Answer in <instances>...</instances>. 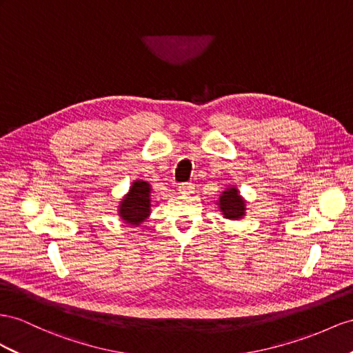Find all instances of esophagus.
<instances>
[{
  "instance_id": "34e87169",
  "label": "esophagus",
  "mask_w": 353,
  "mask_h": 353,
  "mask_svg": "<svg viewBox=\"0 0 353 353\" xmlns=\"http://www.w3.org/2000/svg\"><path fill=\"white\" fill-rule=\"evenodd\" d=\"M194 189H195V186H194V183H191V182H186V183H180V185H179L180 194H186V195L194 194Z\"/></svg>"
}]
</instances>
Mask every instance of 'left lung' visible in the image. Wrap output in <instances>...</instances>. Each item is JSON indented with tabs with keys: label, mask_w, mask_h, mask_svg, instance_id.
<instances>
[{
	"label": "left lung",
	"mask_w": 353,
	"mask_h": 353,
	"mask_svg": "<svg viewBox=\"0 0 353 353\" xmlns=\"http://www.w3.org/2000/svg\"><path fill=\"white\" fill-rule=\"evenodd\" d=\"M219 209L223 218L239 221L246 214V201L240 196L237 188H227L219 196Z\"/></svg>",
	"instance_id": "8db88e82"
}]
</instances>
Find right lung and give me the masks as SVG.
Returning <instances> with one entry per match:
<instances>
[{
  "label": "right lung",
  "mask_w": 353,
  "mask_h": 353,
  "mask_svg": "<svg viewBox=\"0 0 353 353\" xmlns=\"http://www.w3.org/2000/svg\"><path fill=\"white\" fill-rule=\"evenodd\" d=\"M150 185L143 180H135L132 182L130 192L123 196L119 204V216L125 223L139 225L148 219L150 214Z\"/></svg>",
  "instance_id": "add662e5"
}]
</instances>
